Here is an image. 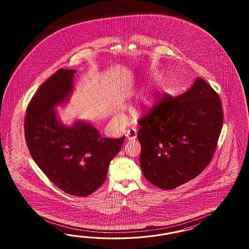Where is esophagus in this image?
<instances>
[{
    "instance_id": "34e87169",
    "label": "esophagus",
    "mask_w": 249,
    "mask_h": 249,
    "mask_svg": "<svg viewBox=\"0 0 249 249\" xmlns=\"http://www.w3.org/2000/svg\"><path fill=\"white\" fill-rule=\"evenodd\" d=\"M126 138L128 139V141H132V140H135L137 139V130L135 128H132V129H129L126 134Z\"/></svg>"
}]
</instances>
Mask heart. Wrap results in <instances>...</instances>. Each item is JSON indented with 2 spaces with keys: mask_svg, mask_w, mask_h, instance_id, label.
I'll list each match as a JSON object with an SVG mask.
<instances>
[{
  "mask_svg": "<svg viewBox=\"0 0 249 249\" xmlns=\"http://www.w3.org/2000/svg\"><path fill=\"white\" fill-rule=\"evenodd\" d=\"M145 100H146V101H147V98H145Z\"/></svg>",
  "mask_w": 249,
  "mask_h": 249,
  "instance_id": "b5f03b06",
  "label": "heart"
}]
</instances>
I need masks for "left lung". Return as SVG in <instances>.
Wrapping results in <instances>:
<instances>
[{"label":"left lung","mask_w":249,"mask_h":249,"mask_svg":"<svg viewBox=\"0 0 249 249\" xmlns=\"http://www.w3.org/2000/svg\"><path fill=\"white\" fill-rule=\"evenodd\" d=\"M223 121L219 95L201 77L176 98L165 94L139 120L145 178L163 190L195 179L213 159Z\"/></svg>","instance_id":"1"}]
</instances>
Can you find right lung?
<instances>
[{
    "mask_svg": "<svg viewBox=\"0 0 249 249\" xmlns=\"http://www.w3.org/2000/svg\"><path fill=\"white\" fill-rule=\"evenodd\" d=\"M73 69H58L38 89L26 108L24 137L31 156L50 181L71 196H88L105 181L125 136L104 138L89 123L57 121L55 106L73 90Z\"/></svg>",
    "mask_w": 249,
    "mask_h": 249,
    "instance_id": "obj_1",
    "label": "right lung"
}]
</instances>
